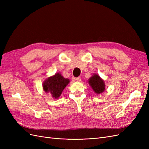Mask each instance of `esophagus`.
Returning a JSON list of instances; mask_svg holds the SVG:
<instances>
[{"label":"esophagus","mask_w":149,"mask_h":149,"mask_svg":"<svg viewBox=\"0 0 149 149\" xmlns=\"http://www.w3.org/2000/svg\"><path fill=\"white\" fill-rule=\"evenodd\" d=\"M75 79L78 82H79V81H81V78L80 77H78V78H76Z\"/></svg>","instance_id":"obj_1"}]
</instances>
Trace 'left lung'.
I'll use <instances>...</instances> for the list:
<instances>
[{"mask_svg":"<svg viewBox=\"0 0 149 149\" xmlns=\"http://www.w3.org/2000/svg\"><path fill=\"white\" fill-rule=\"evenodd\" d=\"M88 81L96 94H100L105 91L106 85L104 81L97 74L94 73L91 77L88 79Z\"/></svg>","mask_w":149,"mask_h":149,"instance_id":"left-lung-1","label":"left lung"}]
</instances>
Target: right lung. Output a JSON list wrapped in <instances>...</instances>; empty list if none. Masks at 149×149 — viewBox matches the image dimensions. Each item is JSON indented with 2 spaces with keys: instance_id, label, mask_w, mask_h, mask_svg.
I'll list each match as a JSON object with an SVG mask.
<instances>
[{
  "instance_id": "obj_1",
  "label": "right lung",
  "mask_w": 149,
  "mask_h": 149,
  "mask_svg": "<svg viewBox=\"0 0 149 149\" xmlns=\"http://www.w3.org/2000/svg\"><path fill=\"white\" fill-rule=\"evenodd\" d=\"M69 83V79L65 78L60 73H56L44 81L43 89L45 92L50 94L53 98L57 100Z\"/></svg>"
}]
</instances>
